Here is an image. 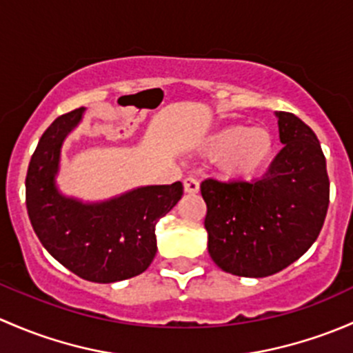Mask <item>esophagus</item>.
<instances>
[{
	"mask_svg": "<svg viewBox=\"0 0 353 353\" xmlns=\"http://www.w3.org/2000/svg\"><path fill=\"white\" fill-rule=\"evenodd\" d=\"M183 188L187 194H199V190H201V183H199V180H195V178H185Z\"/></svg>",
	"mask_w": 353,
	"mask_h": 353,
	"instance_id": "34e87169",
	"label": "esophagus"
}]
</instances>
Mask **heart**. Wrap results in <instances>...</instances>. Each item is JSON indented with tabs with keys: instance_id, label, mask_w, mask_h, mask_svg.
Here are the masks:
<instances>
[{
	"instance_id": "1",
	"label": "heart",
	"mask_w": 353,
	"mask_h": 353,
	"mask_svg": "<svg viewBox=\"0 0 353 353\" xmlns=\"http://www.w3.org/2000/svg\"><path fill=\"white\" fill-rule=\"evenodd\" d=\"M202 150L219 158V175L230 181L255 180L270 165L275 139L263 127L228 125L205 137Z\"/></svg>"
}]
</instances>
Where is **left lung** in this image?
<instances>
[{"mask_svg": "<svg viewBox=\"0 0 353 353\" xmlns=\"http://www.w3.org/2000/svg\"><path fill=\"white\" fill-rule=\"evenodd\" d=\"M275 115L284 148L263 178H209L201 185L209 255L238 277H268L294 263L316 241L328 210L330 180L318 137L294 114Z\"/></svg>", "mask_w": 353, "mask_h": 353, "instance_id": "obj_1", "label": "left lung"}]
</instances>
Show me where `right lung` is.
<instances>
[{
    "label": "right lung",
    "mask_w": 353,
    "mask_h": 353,
    "mask_svg": "<svg viewBox=\"0 0 353 353\" xmlns=\"http://www.w3.org/2000/svg\"><path fill=\"white\" fill-rule=\"evenodd\" d=\"M85 108L61 115L47 127L32 154L27 210L43 248L78 277L98 284L143 274L156 255V223L183 195L181 181L146 185L101 202H83L59 190L61 148L83 121Z\"/></svg>",
    "instance_id": "obj_1"
}]
</instances>
